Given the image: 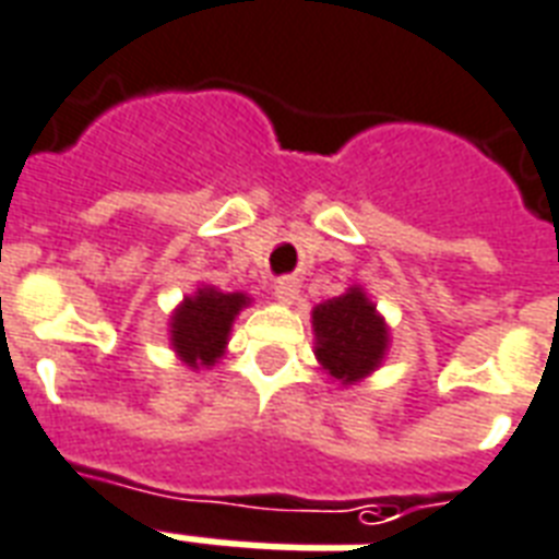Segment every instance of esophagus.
<instances>
[{"mask_svg": "<svg viewBox=\"0 0 559 559\" xmlns=\"http://www.w3.org/2000/svg\"><path fill=\"white\" fill-rule=\"evenodd\" d=\"M296 296H298V284L293 278H281L278 284H275V298L284 301V305H289Z\"/></svg>", "mask_w": 559, "mask_h": 559, "instance_id": "esophagus-1", "label": "esophagus"}]
</instances>
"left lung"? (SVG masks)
<instances>
[{"mask_svg": "<svg viewBox=\"0 0 559 559\" xmlns=\"http://www.w3.org/2000/svg\"><path fill=\"white\" fill-rule=\"evenodd\" d=\"M313 331L319 364L346 383L372 372L386 348V328L357 287L319 305L313 310Z\"/></svg>", "mask_w": 559, "mask_h": 559, "instance_id": "obj_1", "label": "left lung"}]
</instances>
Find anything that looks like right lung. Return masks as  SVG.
<instances>
[{
	"instance_id": "add662e5",
	"label": "right lung",
	"mask_w": 559,
	"mask_h": 559,
	"mask_svg": "<svg viewBox=\"0 0 559 559\" xmlns=\"http://www.w3.org/2000/svg\"><path fill=\"white\" fill-rule=\"evenodd\" d=\"M242 305V293H219L211 287L199 289V296L185 298L173 319V346L178 355L190 366L216 364Z\"/></svg>"
}]
</instances>
